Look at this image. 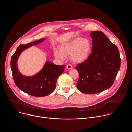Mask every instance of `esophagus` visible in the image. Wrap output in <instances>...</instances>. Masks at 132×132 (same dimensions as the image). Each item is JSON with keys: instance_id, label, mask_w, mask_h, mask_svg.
Returning <instances> with one entry per match:
<instances>
[{"instance_id": "34e87169", "label": "esophagus", "mask_w": 132, "mask_h": 132, "mask_svg": "<svg viewBox=\"0 0 132 132\" xmlns=\"http://www.w3.org/2000/svg\"><path fill=\"white\" fill-rule=\"evenodd\" d=\"M66 68L68 69H71L72 68V66L70 64H68L66 66Z\"/></svg>"}]
</instances>
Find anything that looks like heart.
<instances>
[{
	"mask_svg": "<svg viewBox=\"0 0 132 132\" xmlns=\"http://www.w3.org/2000/svg\"><path fill=\"white\" fill-rule=\"evenodd\" d=\"M91 50L92 44L89 39L77 37L62 44L60 47V50L54 51V55L56 59L61 61H65L67 56L70 55L73 63L80 64L88 59Z\"/></svg>",
	"mask_w": 132,
	"mask_h": 132,
	"instance_id": "1",
	"label": "heart"
}]
</instances>
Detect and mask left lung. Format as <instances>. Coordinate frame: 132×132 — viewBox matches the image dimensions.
Instances as JSON below:
<instances>
[{
	"instance_id": "1",
	"label": "left lung",
	"mask_w": 132,
	"mask_h": 132,
	"mask_svg": "<svg viewBox=\"0 0 132 132\" xmlns=\"http://www.w3.org/2000/svg\"><path fill=\"white\" fill-rule=\"evenodd\" d=\"M92 39V53L88 59L76 68L79 77L78 90L86 94L99 93L113 84L121 66L118 47L101 31L90 33Z\"/></svg>"
}]
</instances>
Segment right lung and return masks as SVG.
Returning a JSON list of instances; mask_svg holds the SVG:
<instances>
[{
  "instance_id": "right-lung-1",
  "label": "right lung",
  "mask_w": 132,
  "mask_h": 132,
  "mask_svg": "<svg viewBox=\"0 0 132 132\" xmlns=\"http://www.w3.org/2000/svg\"><path fill=\"white\" fill-rule=\"evenodd\" d=\"M44 40L43 38L25 45H20L12 56L10 61L12 76L17 87L28 95L36 97L46 96L54 90L57 78L64 72L66 66L65 65H56L48 61L38 73L32 76H23L19 72L17 67V61L22 52Z\"/></svg>"
}]
</instances>
